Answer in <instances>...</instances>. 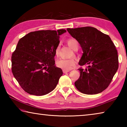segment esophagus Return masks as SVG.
I'll return each instance as SVG.
<instances>
[{"label": "esophagus", "mask_w": 127, "mask_h": 127, "mask_svg": "<svg viewBox=\"0 0 127 127\" xmlns=\"http://www.w3.org/2000/svg\"><path fill=\"white\" fill-rule=\"evenodd\" d=\"M69 72V70H63V72L64 73H68Z\"/></svg>", "instance_id": "esophagus-1"}]
</instances>
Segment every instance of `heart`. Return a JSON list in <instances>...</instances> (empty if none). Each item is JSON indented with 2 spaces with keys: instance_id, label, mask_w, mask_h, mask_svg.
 <instances>
[{
  "instance_id": "1",
  "label": "heart",
  "mask_w": 127,
  "mask_h": 127,
  "mask_svg": "<svg viewBox=\"0 0 127 127\" xmlns=\"http://www.w3.org/2000/svg\"><path fill=\"white\" fill-rule=\"evenodd\" d=\"M67 44L73 50L76 51L78 48V42L77 40L73 38H69L67 40ZM59 51V47L58 46L55 49V55L58 56ZM76 63L75 59L74 58L71 59H60L58 60L56 62V65L57 67L62 69L63 70H69L73 67Z\"/></svg>"
}]
</instances>
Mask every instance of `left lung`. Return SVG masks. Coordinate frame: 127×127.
I'll return each instance as SVG.
<instances>
[{
	"label": "left lung",
	"instance_id": "8db88e82",
	"mask_svg": "<svg viewBox=\"0 0 127 127\" xmlns=\"http://www.w3.org/2000/svg\"><path fill=\"white\" fill-rule=\"evenodd\" d=\"M82 49L79 65L80 76L74 85L79 91L87 95L97 94L109 86L117 72L119 62L115 46L110 37L92 27L67 29Z\"/></svg>",
	"mask_w": 127,
	"mask_h": 127
}]
</instances>
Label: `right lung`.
I'll return each instance as SVG.
<instances>
[{
	"mask_svg": "<svg viewBox=\"0 0 127 127\" xmlns=\"http://www.w3.org/2000/svg\"><path fill=\"white\" fill-rule=\"evenodd\" d=\"M64 29L30 32L17 44L12 55V72L25 91L42 96L54 90L63 71L55 65V51Z\"/></svg>",
	"mask_w": 127,
	"mask_h": 127,
	"instance_id": "obj_1",
	"label": "right lung"
}]
</instances>
